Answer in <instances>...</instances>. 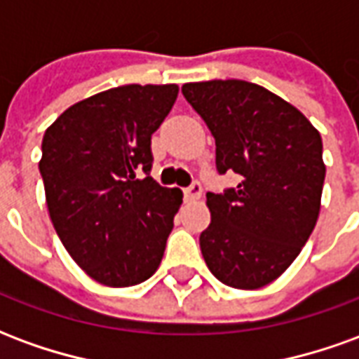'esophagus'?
Masks as SVG:
<instances>
[{
	"mask_svg": "<svg viewBox=\"0 0 359 359\" xmlns=\"http://www.w3.org/2000/svg\"><path fill=\"white\" fill-rule=\"evenodd\" d=\"M202 184H200L198 180H194L190 187L184 188V198H187V200H198V198L202 196Z\"/></svg>",
	"mask_w": 359,
	"mask_h": 359,
	"instance_id": "esophagus-1",
	"label": "esophagus"
}]
</instances>
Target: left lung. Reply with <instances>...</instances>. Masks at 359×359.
<instances>
[{"label":"left lung","instance_id":"obj_1","mask_svg":"<svg viewBox=\"0 0 359 359\" xmlns=\"http://www.w3.org/2000/svg\"><path fill=\"white\" fill-rule=\"evenodd\" d=\"M182 94L215 138L219 175L241 179L205 194L203 259L226 286L262 288L288 269L317 223L321 136L294 105L254 82H190Z\"/></svg>","mask_w":359,"mask_h":359}]
</instances>
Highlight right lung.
<instances>
[{"label":"right lung","mask_w":359,"mask_h":359,"mask_svg":"<svg viewBox=\"0 0 359 359\" xmlns=\"http://www.w3.org/2000/svg\"><path fill=\"white\" fill-rule=\"evenodd\" d=\"M177 84H126L74 103L46 130L40 175L51 223L67 252L105 286H134L157 271L179 188L149 177L151 134Z\"/></svg>","instance_id":"right-lung-1"}]
</instances>
